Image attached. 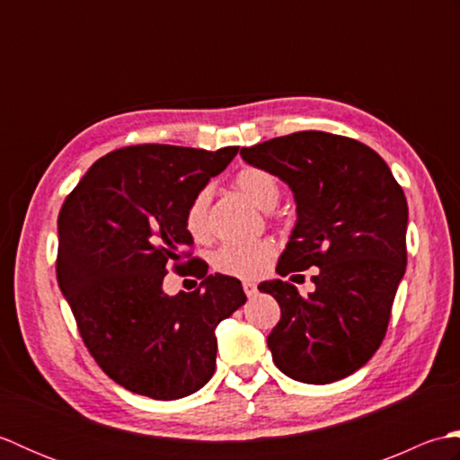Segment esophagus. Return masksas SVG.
Instances as JSON below:
<instances>
[{"label": "esophagus", "mask_w": 460, "mask_h": 460, "mask_svg": "<svg viewBox=\"0 0 460 460\" xmlns=\"http://www.w3.org/2000/svg\"><path fill=\"white\" fill-rule=\"evenodd\" d=\"M243 290H245V295H247L249 298H252V296H255L257 292H259L255 282H251V280H245V282H243Z\"/></svg>", "instance_id": "34e87169"}]
</instances>
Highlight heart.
<instances>
[{"label":"heart","mask_w":460,"mask_h":460,"mask_svg":"<svg viewBox=\"0 0 460 460\" xmlns=\"http://www.w3.org/2000/svg\"><path fill=\"white\" fill-rule=\"evenodd\" d=\"M235 185L241 193L261 209H272L280 198V188L275 175L262 168H243L235 175ZM208 205L209 191L201 190L193 195L188 209H185L183 221L193 239L208 237ZM275 255V245L269 239L259 241H235L223 245L213 257V267L219 272L239 279H255L267 270L270 259Z\"/></svg>","instance_id":"obj_1"}]
</instances>
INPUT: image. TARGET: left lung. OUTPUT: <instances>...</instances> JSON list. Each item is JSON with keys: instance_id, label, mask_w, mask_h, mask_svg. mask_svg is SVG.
Returning <instances> with one entry per match:
<instances>
[{"instance_id": "8db88e82", "label": "left lung", "mask_w": 460, "mask_h": 460, "mask_svg": "<svg viewBox=\"0 0 460 460\" xmlns=\"http://www.w3.org/2000/svg\"><path fill=\"white\" fill-rule=\"evenodd\" d=\"M241 158L295 193L296 225L277 272L318 267L314 292L287 280L259 285L279 302L267 344L282 374L324 385L376 354L405 275L407 199L389 165L366 144L305 130L241 148Z\"/></svg>"}]
</instances>
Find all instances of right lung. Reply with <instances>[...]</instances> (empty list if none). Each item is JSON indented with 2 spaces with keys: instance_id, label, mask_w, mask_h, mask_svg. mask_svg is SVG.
<instances>
[{
  "instance_id": "right-lung-1",
  "label": "right lung",
  "mask_w": 460,
  "mask_h": 460,
  "mask_svg": "<svg viewBox=\"0 0 460 460\" xmlns=\"http://www.w3.org/2000/svg\"><path fill=\"white\" fill-rule=\"evenodd\" d=\"M217 152L142 144L94 162L58 213L57 280L96 364L132 394L160 402L191 395L211 379L215 328L245 305L241 280L188 272L198 290L164 292L165 267L190 257L183 215L195 193L235 158Z\"/></svg>"
}]
</instances>
